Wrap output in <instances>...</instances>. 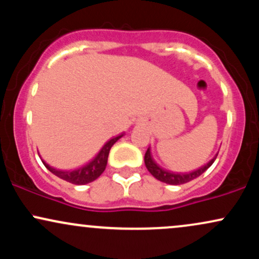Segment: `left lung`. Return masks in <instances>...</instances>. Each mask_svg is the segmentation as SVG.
<instances>
[{"label":"left lung","instance_id":"obj_1","mask_svg":"<svg viewBox=\"0 0 259 259\" xmlns=\"http://www.w3.org/2000/svg\"><path fill=\"white\" fill-rule=\"evenodd\" d=\"M217 156H218V154H217ZM217 156L214 158L210 159L206 165L196 169L194 171H190V173H184V174L170 173V171L164 170L163 168H160L159 165L154 162L152 156H151L150 148H147L146 153H145V164H146L147 170L150 171V173L152 174L157 180L162 181V183H165V184H170V185H180V184L189 183V181L194 180L197 177H200L202 173H204V171H206L207 169L213 164V162L215 160Z\"/></svg>","mask_w":259,"mask_h":259}]
</instances>
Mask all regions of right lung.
Segmentation results:
<instances>
[{"label":"right lung","instance_id":"obj_1","mask_svg":"<svg viewBox=\"0 0 259 259\" xmlns=\"http://www.w3.org/2000/svg\"><path fill=\"white\" fill-rule=\"evenodd\" d=\"M123 135L117 136V138H113L107 141L105 144V146L101 148V151L96 154L94 159L91 162H89L88 164L84 165V167L75 169V170L72 171H64V170H58V169H55L52 167H50L47 163H45L42 160V163L45 164V167L49 169L51 173L55 175H57L58 178L63 179L68 183L75 184V185H85V184L91 183V181L96 180L97 178L100 177L101 174L105 171L106 165H107V159H108V154H109V150L115 142L119 140Z\"/></svg>","mask_w":259,"mask_h":259}]
</instances>
